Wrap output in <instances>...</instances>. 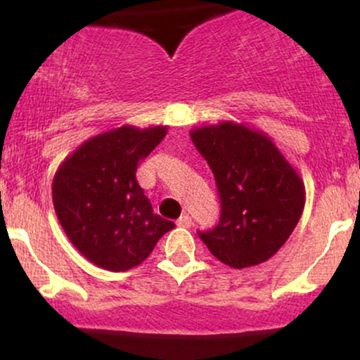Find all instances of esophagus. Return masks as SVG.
<instances>
[{"mask_svg":"<svg viewBox=\"0 0 360 360\" xmlns=\"http://www.w3.org/2000/svg\"><path fill=\"white\" fill-rule=\"evenodd\" d=\"M193 225V220H191V217H189L188 213H184V214H181L179 217V220H177V226H183V229H189V226Z\"/></svg>","mask_w":360,"mask_h":360,"instance_id":"esophagus-1","label":"esophagus"}]
</instances>
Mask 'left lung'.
I'll use <instances>...</instances> for the list:
<instances>
[{
	"label": "left lung",
	"mask_w": 360,
	"mask_h": 360,
	"mask_svg": "<svg viewBox=\"0 0 360 360\" xmlns=\"http://www.w3.org/2000/svg\"><path fill=\"white\" fill-rule=\"evenodd\" d=\"M220 194V221L198 232L208 250L233 269L257 266L278 252L304 208V184L262 131L221 122L191 130Z\"/></svg>",
	"instance_id": "obj_1"
}]
</instances>
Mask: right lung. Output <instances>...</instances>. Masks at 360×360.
<instances>
[{
	"label": "right lung",
	"mask_w": 360,
	"mask_h": 360,
	"mask_svg": "<svg viewBox=\"0 0 360 360\" xmlns=\"http://www.w3.org/2000/svg\"><path fill=\"white\" fill-rule=\"evenodd\" d=\"M166 134V127L123 125L86 140L57 169V218L72 245L98 267L120 272L139 266L176 226L154 213L135 177Z\"/></svg>",
	"instance_id": "1"
}]
</instances>
